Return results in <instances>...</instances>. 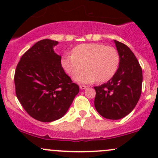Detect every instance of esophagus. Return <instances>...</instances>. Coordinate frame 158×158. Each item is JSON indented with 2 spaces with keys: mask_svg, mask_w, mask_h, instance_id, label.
<instances>
[{
  "mask_svg": "<svg viewBox=\"0 0 158 158\" xmlns=\"http://www.w3.org/2000/svg\"><path fill=\"white\" fill-rule=\"evenodd\" d=\"M86 85H79V88H80L81 89H86Z\"/></svg>",
  "mask_w": 158,
  "mask_h": 158,
  "instance_id": "34e87169",
  "label": "esophagus"
}]
</instances>
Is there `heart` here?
Returning a JSON list of instances; mask_svg holds the SVG:
<instances>
[{
  "instance_id": "1",
  "label": "heart",
  "mask_w": 158,
  "mask_h": 158,
  "mask_svg": "<svg viewBox=\"0 0 158 158\" xmlns=\"http://www.w3.org/2000/svg\"><path fill=\"white\" fill-rule=\"evenodd\" d=\"M117 49L103 44H83L75 47L72 55L62 58L63 69L72 78L81 83H91L98 79L100 82L109 81L114 76L119 66Z\"/></svg>"
}]
</instances>
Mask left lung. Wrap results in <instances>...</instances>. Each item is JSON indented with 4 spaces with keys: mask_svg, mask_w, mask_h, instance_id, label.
Masks as SVG:
<instances>
[{
    "mask_svg": "<svg viewBox=\"0 0 158 158\" xmlns=\"http://www.w3.org/2000/svg\"><path fill=\"white\" fill-rule=\"evenodd\" d=\"M119 54V67L107 82L95 86V109L102 117L118 120L128 115L141 94L142 69L136 56L125 44L114 40Z\"/></svg>",
    "mask_w": 158,
    "mask_h": 158,
    "instance_id": "left-lung-1",
    "label": "left lung"
}]
</instances>
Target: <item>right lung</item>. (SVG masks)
<instances>
[{
    "mask_svg": "<svg viewBox=\"0 0 158 158\" xmlns=\"http://www.w3.org/2000/svg\"><path fill=\"white\" fill-rule=\"evenodd\" d=\"M58 42L45 39L20 58L14 74L16 95L25 111L36 120L50 122L63 117L79 87L73 83L53 50Z\"/></svg>",
    "mask_w": 158,
    "mask_h": 158,
    "instance_id": "right-lung-1",
    "label": "right lung"
}]
</instances>
